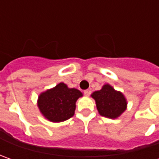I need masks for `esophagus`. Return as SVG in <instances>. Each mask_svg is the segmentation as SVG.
<instances>
[{
    "label": "esophagus",
    "mask_w": 159,
    "mask_h": 159,
    "mask_svg": "<svg viewBox=\"0 0 159 159\" xmlns=\"http://www.w3.org/2000/svg\"><path fill=\"white\" fill-rule=\"evenodd\" d=\"M90 94H91V91L89 89H87V90L84 91V95H86V96H89V95H90Z\"/></svg>",
    "instance_id": "1"
}]
</instances>
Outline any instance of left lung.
Instances as JSON below:
<instances>
[{
  "label": "left lung",
  "instance_id": "1",
  "mask_svg": "<svg viewBox=\"0 0 159 159\" xmlns=\"http://www.w3.org/2000/svg\"><path fill=\"white\" fill-rule=\"evenodd\" d=\"M91 96L95 99L99 114L105 118L117 119L126 109L127 102L124 95L109 84L103 85L101 90L95 91Z\"/></svg>",
  "mask_w": 159,
  "mask_h": 159
}]
</instances>
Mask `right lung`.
Wrapping results in <instances>:
<instances>
[{
    "mask_svg": "<svg viewBox=\"0 0 159 159\" xmlns=\"http://www.w3.org/2000/svg\"><path fill=\"white\" fill-rule=\"evenodd\" d=\"M81 96L80 90L69 89L66 84L61 82L39 95L38 107L49 121L62 122L74 115L76 101Z\"/></svg>",
    "mask_w": 159,
    "mask_h": 159,
    "instance_id": "right-lung-1",
    "label": "right lung"
}]
</instances>
